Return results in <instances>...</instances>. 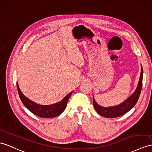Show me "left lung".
I'll return each instance as SVG.
<instances>
[{"label":"left lung","mask_w":152,"mask_h":152,"mask_svg":"<svg viewBox=\"0 0 152 152\" xmlns=\"http://www.w3.org/2000/svg\"><path fill=\"white\" fill-rule=\"evenodd\" d=\"M142 75L143 69L142 67H141V72H140L138 86L137 87L135 92L130 97L126 100L125 101L119 105L112 107H108V108H104V107L99 106L94 99L93 104L96 112L101 115V116L107 118L118 117L122 116L123 115L129 112L136 104V103L139 98L142 85Z\"/></svg>","instance_id":"8db88e82"}]
</instances>
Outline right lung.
Here are the masks:
<instances>
[{"instance_id":"add662e5","label":"right lung","mask_w":152,"mask_h":152,"mask_svg":"<svg viewBox=\"0 0 152 152\" xmlns=\"http://www.w3.org/2000/svg\"><path fill=\"white\" fill-rule=\"evenodd\" d=\"M17 90L20 99L23 104L26 108L37 116L44 118H51L57 117L61 114L66 108L68 100L71 96L72 92L69 93L68 95L62 100L61 102H57L56 104L51 105H40L31 101L22 94L18 84H17Z\"/></svg>"}]
</instances>
